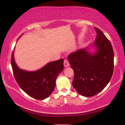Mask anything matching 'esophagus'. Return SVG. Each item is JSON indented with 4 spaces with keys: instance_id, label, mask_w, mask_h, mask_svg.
Listing matches in <instances>:
<instances>
[{
    "instance_id": "esophagus-1",
    "label": "esophagus",
    "mask_w": 125,
    "mask_h": 125,
    "mask_svg": "<svg viewBox=\"0 0 125 125\" xmlns=\"http://www.w3.org/2000/svg\"><path fill=\"white\" fill-rule=\"evenodd\" d=\"M64 67L70 66V63H69L68 61L67 60V59H65V60L64 61Z\"/></svg>"
}]
</instances>
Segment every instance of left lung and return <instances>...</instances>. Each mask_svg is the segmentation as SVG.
Listing matches in <instances>:
<instances>
[{
    "mask_svg": "<svg viewBox=\"0 0 125 125\" xmlns=\"http://www.w3.org/2000/svg\"><path fill=\"white\" fill-rule=\"evenodd\" d=\"M96 38L93 44L95 53L81 49L70 54L68 59L74 71L72 85L84 96H93L107 86L114 68V53L111 42L101 30L94 27Z\"/></svg>",
    "mask_w": 125,
    "mask_h": 125,
    "instance_id": "1",
    "label": "left lung"
}]
</instances>
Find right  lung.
Here are the masks:
<instances>
[{"label":"right lung","mask_w":125,"mask_h":125,"mask_svg":"<svg viewBox=\"0 0 125 125\" xmlns=\"http://www.w3.org/2000/svg\"><path fill=\"white\" fill-rule=\"evenodd\" d=\"M14 51L11 58V65L15 79L19 86L27 94L38 100L44 99L53 92L56 79L63 69V59L48 63L36 71L21 70L14 59Z\"/></svg>","instance_id":"obj_1"}]
</instances>
